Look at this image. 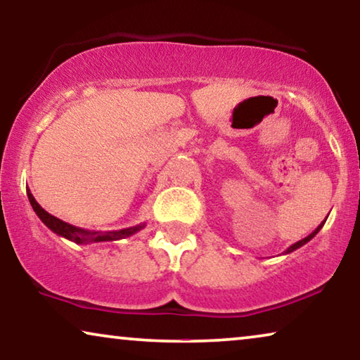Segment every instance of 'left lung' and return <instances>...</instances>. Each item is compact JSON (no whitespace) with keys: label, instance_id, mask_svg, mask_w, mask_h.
Returning <instances> with one entry per match:
<instances>
[{"label":"left lung","instance_id":"obj_1","mask_svg":"<svg viewBox=\"0 0 360 360\" xmlns=\"http://www.w3.org/2000/svg\"><path fill=\"white\" fill-rule=\"evenodd\" d=\"M324 223H326V219H324V221H323V223H321V224H319V226H318V228H316V229H314L311 234H309V236H307V238H304V239H302V240H298V243H295L293 245H290V248H288L287 250H285V252H283V254H290V252H293V250H297V249H300V248H302V245H304V244H307V243H309V240H311V239L314 238V236H316V234L319 233V229H321V228H323V224H324Z\"/></svg>","mask_w":360,"mask_h":360}]
</instances>
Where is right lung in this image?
Segmentation results:
<instances>
[{
    "label": "right lung",
    "instance_id": "obj_1",
    "mask_svg": "<svg viewBox=\"0 0 360 360\" xmlns=\"http://www.w3.org/2000/svg\"><path fill=\"white\" fill-rule=\"evenodd\" d=\"M27 198H29V203H31V206H32V210L36 211V214L39 216V219H41L49 229L53 231L57 236H60V238H65L77 244H91V243H105V240L126 239V238H129V236L139 233L141 229L146 228V223L131 226V228L120 229V231H105V233H103V231H90V229L77 228V226L68 224V223H65V221L58 219V218H56V216H52L51 213H47V211L37 203L29 188H27Z\"/></svg>",
    "mask_w": 360,
    "mask_h": 360
}]
</instances>
